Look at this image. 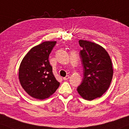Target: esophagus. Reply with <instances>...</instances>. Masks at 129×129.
Listing matches in <instances>:
<instances>
[{"instance_id": "esophagus-1", "label": "esophagus", "mask_w": 129, "mask_h": 129, "mask_svg": "<svg viewBox=\"0 0 129 129\" xmlns=\"http://www.w3.org/2000/svg\"><path fill=\"white\" fill-rule=\"evenodd\" d=\"M69 78H70V76L68 75V76H67L65 77H63V79L64 80H68V79H69Z\"/></svg>"}]
</instances>
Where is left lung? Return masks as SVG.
Listing matches in <instances>:
<instances>
[{
    "instance_id": "1",
    "label": "left lung",
    "mask_w": 129,
    "mask_h": 129,
    "mask_svg": "<svg viewBox=\"0 0 129 129\" xmlns=\"http://www.w3.org/2000/svg\"><path fill=\"white\" fill-rule=\"evenodd\" d=\"M82 50L80 57L83 67V81L77 92L88 101L101 97L108 90L113 76L111 60L108 52L100 45L80 40Z\"/></svg>"
}]
</instances>
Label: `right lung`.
Here are the masks:
<instances>
[{
	"mask_svg": "<svg viewBox=\"0 0 129 129\" xmlns=\"http://www.w3.org/2000/svg\"><path fill=\"white\" fill-rule=\"evenodd\" d=\"M56 42H44L31 49L21 62L19 79L22 87L31 96L48 98L59 86L53 76L49 56Z\"/></svg>",
	"mask_w": 129,
	"mask_h": 129,
	"instance_id": "add662e5",
	"label": "right lung"
}]
</instances>
